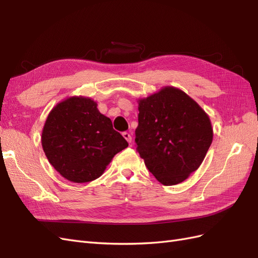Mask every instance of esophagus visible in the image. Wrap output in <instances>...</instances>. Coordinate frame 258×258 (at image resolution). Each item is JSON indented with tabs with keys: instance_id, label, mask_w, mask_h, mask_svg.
Returning <instances> with one entry per match:
<instances>
[{
	"instance_id": "34e87169",
	"label": "esophagus",
	"mask_w": 258,
	"mask_h": 258,
	"mask_svg": "<svg viewBox=\"0 0 258 258\" xmlns=\"http://www.w3.org/2000/svg\"><path fill=\"white\" fill-rule=\"evenodd\" d=\"M122 137L127 140V142H128V143H131V141H132V137H131V135L129 134V132H123V134H122Z\"/></svg>"
}]
</instances>
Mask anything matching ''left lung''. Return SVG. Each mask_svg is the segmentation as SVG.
Here are the masks:
<instances>
[{
	"label": "left lung",
	"instance_id": "8db88e82",
	"mask_svg": "<svg viewBox=\"0 0 258 258\" xmlns=\"http://www.w3.org/2000/svg\"><path fill=\"white\" fill-rule=\"evenodd\" d=\"M137 151L166 185L183 181L204 161L213 140L209 116L184 91L165 87L139 100Z\"/></svg>",
	"mask_w": 258,
	"mask_h": 258
}]
</instances>
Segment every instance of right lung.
<instances>
[{
  "label": "right lung",
  "instance_id": "add662e5",
  "mask_svg": "<svg viewBox=\"0 0 258 258\" xmlns=\"http://www.w3.org/2000/svg\"><path fill=\"white\" fill-rule=\"evenodd\" d=\"M42 146L50 165L73 183L102 175L128 142L113 129L90 98L71 97L50 111L42 132Z\"/></svg>",
  "mask_w": 258,
  "mask_h": 258
}]
</instances>
